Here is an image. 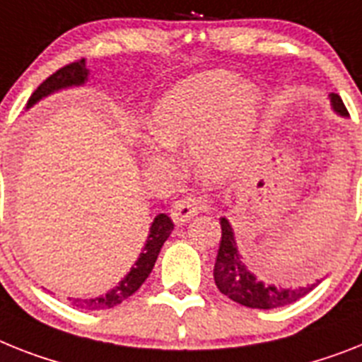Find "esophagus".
Here are the masks:
<instances>
[{"label":"esophagus","mask_w":362,"mask_h":362,"mask_svg":"<svg viewBox=\"0 0 362 362\" xmlns=\"http://www.w3.org/2000/svg\"><path fill=\"white\" fill-rule=\"evenodd\" d=\"M207 209V202L202 198H187L177 202L170 211V216L175 223H185L192 220L194 216Z\"/></svg>","instance_id":"obj_1"}]
</instances>
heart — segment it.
<instances>
[{
  "label": "heart",
  "instance_id": "b5f03b06",
  "mask_svg": "<svg viewBox=\"0 0 362 362\" xmlns=\"http://www.w3.org/2000/svg\"><path fill=\"white\" fill-rule=\"evenodd\" d=\"M264 95L252 81L226 70L199 71L160 95L149 115L153 139L139 151L149 170L166 172L172 149L190 146V160L205 183H222L246 164L261 124Z\"/></svg>",
  "mask_w": 362,
  "mask_h": 362
}]
</instances>
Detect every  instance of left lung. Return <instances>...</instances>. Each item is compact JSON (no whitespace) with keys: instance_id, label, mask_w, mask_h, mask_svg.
Listing matches in <instances>:
<instances>
[{"instance_id":"8db88e82","label":"left lung","mask_w":362,"mask_h":362,"mask_svg":"<svg viewBox=\"0 0 362 362\" xmlns=\"http://www.w3.org/2000/svg\"><path fill=\"white\" fill-rule=\"evenodd\" d=\"M329 101L331 109L339 118H348V110L340 100V95L329 94ZM220 226H222V240H220V250H218L216 262H214L213 276L218 291L231 298L233 301H237L244 307H250V309H277V307L294 303L322 283V279H315V281H309L300 286H285L259 279L247 268L244 257L238 252L231 222L226 216H222Z\"/></svg>"}]
</instances>
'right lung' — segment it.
Here are the masks:
<instances>
[{
  "mask_svg": "<svg viewBox=\"0 0 362 362\" xmlns=\"http://www.w3.org/2000/svg\"><path fill=\"white\" fill-rule=\"evenodd\" d=\"M90 76V70L86 68L85 61L71 62L68 66L61 68L59 71H55L53 76L47 77L37 90L33 92L29 101H27L25 109H33V107L40 103L42 100H46L49 95L57 94V92L68 90V88H79V86H85L86 81ZM174 231V222L170 220L168 214L159 213L153 218V222L149 226L148 238L144 242V247L140 255L136 257L134 261V267H131V270L125 274L120 279V283L116 286H112L109 292L101 296H95V298H88V300H83V298H74L71 303L83 310H105L112 309V307L120 305L122 301L127 300L129 296H133L134 292L139 291L142 283L148 279V276L151 274L155 267V261L160 253V247L166 240H168L170 233Z\"/></svg>",
  "mask_w": 362,
  "mask_h": 362,
  "instance_id": "add662e5",
  "label": "right lung"
}]
</instances>
